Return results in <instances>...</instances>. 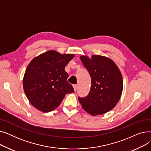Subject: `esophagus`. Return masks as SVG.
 Masks as SVG:
<instances>
[{
	"instance_id": "34e87169",
	"label": "esophagus",
	"mask_w": 151,
	"mask_h": 151,
	"mask_svg": "<svg viewBox=\"0 0 151 151\" xmlns=\"http://www.w3.org/2000/svg\"><path fill=\"white\" fill-rule=\"evenodd\" d=\"M73 89H74V91L75 92H76L77 91V89H78V86L77 85H73Z\"/></svg>"
}]
</instances>
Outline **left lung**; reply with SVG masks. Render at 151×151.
<instances>
[{"mask_svg":"<svg viewBox=\"0 0 151 151\" xmlns=\"http://www.w3.org/2000/svg\"><path fill=\"white\" fill-rule=\"evenodd\" d=\"M81 60L91 78V87L86 97H78L83 109L92 116L104 114L113 109L123 90L120 70L111 59L99 55L89 58L81 55Z\"/></svg>","mask_w":151,"mask_h":151,"instance_id":"left-lung-1","label":"left lung"}]
</instances>
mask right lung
<instances>
[{"instance_id":"obj_1","label":"right lung","mask_w":151,"mask_h":151,"mask_svg":"<svg viewBox=\"0 0 151 151\" xmlns=\"http://www.w3.org/2000/svg\"><path fill=\"white\" fill-rule=\"evenodd\" d=\"M73 54L50 50L30 61L23 78V89L31 105L43 113L57 108L67 93L74 92L65 71Z\"/></svg>"}]
</instances>
